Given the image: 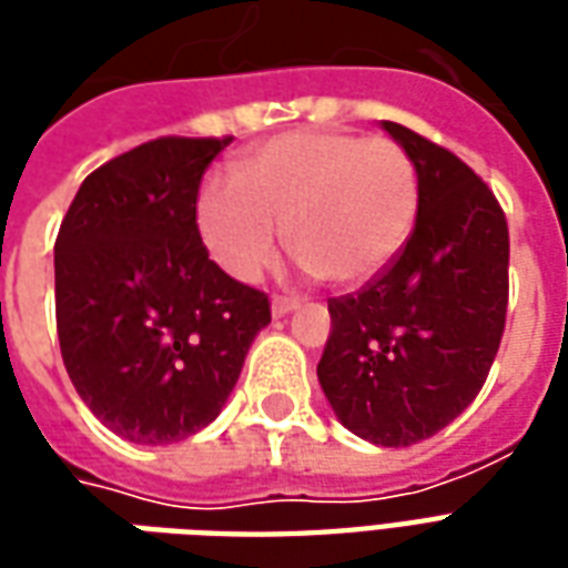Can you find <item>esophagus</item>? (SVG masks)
<instances>
[{"label": "esophagus", "instance_id": "obj_1", "mask_svg": "<svg viewBox=\"0 0 568 568\" xmlns=\"http://www.w3.org/2000/svg\"><path fill=\"white\" fill-rule=\"evenodd\" d=\"M297 307H301V301H297V297L276 295L271 301V310H273V316H276V320H283V316H288V313H295Z\"/></svg>", "mask_w": 568, "mask_h": 568}]
</instances>
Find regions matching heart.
<instances>
[{"mask_svg":"<svg viewBox=\"0 0 568 568\" xmlns=\"http://www.w3.org/2000/svg\"><path fill=\"white\" fill-rule=\"evenodd\" d=\"M236 178L203 185L197 227L219 267L243 283L276 261L285 231L316 280L365 285L398 258L417 222V170L393 140L301 130L267 142Z\"/></svg>","mask_w":568,"mask_h":568,"instance_id":"heart-1","label":"heart"}]
</instances>
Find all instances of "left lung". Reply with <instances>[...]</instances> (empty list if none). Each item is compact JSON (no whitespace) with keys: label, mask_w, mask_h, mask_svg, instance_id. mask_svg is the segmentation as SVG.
Here are the masks:
<instances>
[{"label":"left lung","mask_w":568,"mask_h":568,"mask_svg":"<svg viewBox=\"0 0 568 568\" xmlns=\"http://www.w3.org/2000/svg\"><path fill=\"white\" fill-rule=\"evenodd\" d=\"M419 182L417 224L358 295L332 297L320 386L334 417L381 447L432 438L475 402L508 310V224L471 166L383 121Z\"/></svg>","instance_id":"1"}]
</instances>
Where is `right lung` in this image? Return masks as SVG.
Returning a JSON list of instances; mask_svg holds the SVG:
<instances>
[{"mask_svg": "<svg viewBox=\"0 0 568 568\" xmlns=\"http://www.w3.org/2000/svg\"><path fill=\"white\" fill-rule=\"evenodd\" d=\"M227 142L163 136L118 154L81 182L57 234L69 381L133 444L210 426L271 322L267 295L210 261L197 231L200 179Z\"/></svg>", "mask_w": 568, "mask_h": 568, "instance_id": "obj_1", "label": "right lung"}]
</instances>
